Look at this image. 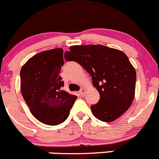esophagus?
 Here are the masks:
<instances>
[{
  "label": "esophagus",
  "instance_id": "esophagus-1",
  "mask_svg": "<svg viewBox=\"0 0 159 159\" xmlns=\"http://www.w3.org/2000/svg\"><path fill=\"white\" fill-rule=\"evenodd\" d=\"M79 94H80V96H81V97H84V95H85V89H84V88L81 89V90H79Z\"/></svg>",
  "mask_w": 159,
  "mask_h": 159
}]
</instances>
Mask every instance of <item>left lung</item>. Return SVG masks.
<instances>
[{"mask_svg":"<svg viewBox=\"0 0 159 159\" xmlns=\"http://www.w3.org/2000/svg\"><path fill=\"white\" fill-rule=\"evenodd\" d=\"M66 61H75L91 75L100 98L90 106L93 116L111 122L129 109L134 98L137 75L126 54L103 45L71 46Z\"/></svg>","mask_w":159,"mask_h":159,"instance_id":"left-lung-1","label":"left lung"}]
</instances>
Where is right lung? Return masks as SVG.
<instances>
[{"label": "right lung", "instance_id": "obj_1", "mask_svg": "<svg viewBox=\"0 0 159 159\" xmlns=\"http://www.w3.org/2000/svg\"><path fill=\"white\" fill-rule=\"evenodd\" d=\"M62 55L61 48L41 52L29 59L20 71L22 97L31 114L53 126L68 118L77 99L62 90L64 82L60 75Z\"/></svg>", "mask_w": 159, "mask_h": 159}]
</instances>
